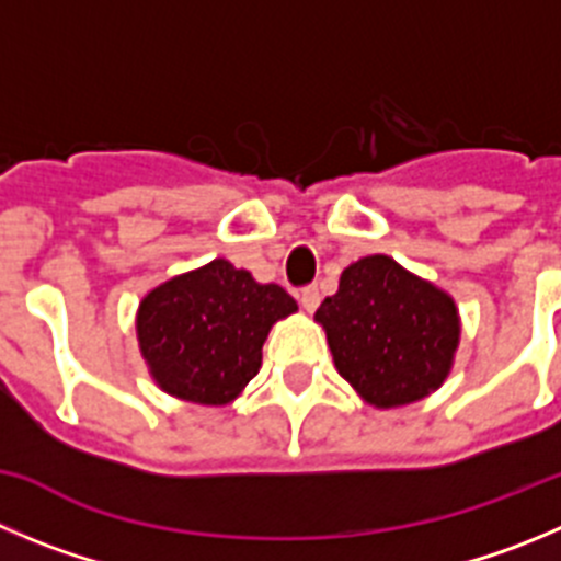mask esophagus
<instances>
[{"label": "esophagus", "instance_id": "1", "mask_svg": "<svg viewBox=\"0 0 561 561\" xmlns=\"http://www.w3.org/2000/svg\"><path fill=\"white\" fill-rule=\"evenodd\" d=\"M298 301H301V307H305L307 312H312L318 305H321V293H318L316 285L301 287V293H298Z\"/></svg>", "mask_w": 561, "mask_h": 561}]
</instances>
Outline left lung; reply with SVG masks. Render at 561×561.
I'll list each match as a JSON object with an SVG mask.
<instances>
[{"label": "left lung", "mask_w": 561, "mask_h": 561, "mask_svg": "<svg viewBox=\"0 0 561 561\" xmlns=\"http://www.w3.org/2000/svg\"><path fill=\"white\" fill-rule=\"evenodd\" d=\"M316 321L327 329L340 376L381 410L437 390L459 343L451 298L385 254L348 265Z\"/></svg>", "instance_id": "left-lung-1"}]
</instances>
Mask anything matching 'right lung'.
<instances>
[{
	"label": "right lung",
	"mask_w": 561,
	"mask_h": 561,
	"mask_svg": "<svg viewBox=\"0 0 561 561\" xmlns=\"http://www.w3.org/2000/svg\"><path fill=\"white\" fill-rule=\"evenodd\" d=\"M296 301L279 285H260L227 260L154 287L138 310V340L151 376L193 404L221 407L249 385L263 343Z\"/></svg>",
	"instance_id": "add662e5"
}]
</instances>
